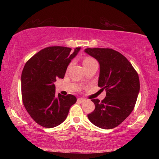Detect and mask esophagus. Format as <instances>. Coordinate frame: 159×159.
I'll return each mask as SVG.
<instances>
[{
    "label": "esophagus",
    "mask_w": 159,
    "mask_h": 159,
    "mask_svg": "<svg viewBox=\"0 0 159 159\" xmlns=\"http://www.w3.org/2000/svg\"><path fill=\"white\" fill-rule=\"evenodd\" d=\"M77 101L80 102V103H83V102H84L85 101V99H83V98H79L77 99Z\"/></svg>",
    "instance_id": "34e87169"
}]
</instances>
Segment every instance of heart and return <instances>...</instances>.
Returning <instances> with one entry per match:
<instances>
[{
  "instance_id": "obj_1",
  "label": "heart",
  "mask_w": 159,
  "mask_h": 159,
  "mask_svg": "<svg viewBox=\"0 0 159 159\" xmlns=\"http://www.w3.org/2000/svg\"><path fill=\"white\" fill-rule=\"evenodd\" d=\"M93 61H95L94 60L93 58H91V57H85L84 60H83V66H85V65H88V64H89L90 63L93 62Z\"/></svg>"
}]
</instances>
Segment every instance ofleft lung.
I'll use <instances>...</instances> for the list:
<instances>
[{
  "label": "left lung",
  "mask_w": 159,
  "mask_h": 159,
  "mask_svg": "<svg viewBox=\"0 0 159 159\" xmlns=\"http://www.w3.org/2000/svg\"><path fill=\"white\" fill-rule=\"evenodd\" d=\"M84 52L98 61V86L106 90L102 102L92 99L95 109L88 118L100 128H114L130 114L135 105L139 92L138 74L126 57L114 50L86 48Z\"/></svg>",
  "instance_id": "8db88e82"
}]
</instances>
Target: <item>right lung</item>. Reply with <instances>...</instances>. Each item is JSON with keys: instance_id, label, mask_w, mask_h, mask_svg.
Here are the masks:
<instances>
[{"instance_id": "obj_1", "label": "right lung", "mask_w": 159, "mask_h": 159, "mask_svg": "<svg viewBox=\"0 0 159 159\" xmlns=\"http://www.w3.org/2000/svg\"><path fill=\"white\" fill-rule=\"evenodd\" d=\"M80 48L48 47L33 56L24 67L21 76L23 104L38 124L51 128L64 122L77 99L73 95H55L57 79H64L67 66Z\"/></svg>"}]
</instances>
